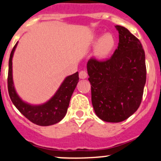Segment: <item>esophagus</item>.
I'll use <instances>...</instances> for the list:
<instances>
[{"label":"esophagus","mask_w":161,"mask_h":161,"mask_svg":"<svg viewBox=\"0 0 161 161\" xmlns=\"http://www.w3.org/2000/svg\"><path fill=\"white\" fill-rule=\"evenodd\" d=\"M87 75H87V72L86 71H81L80 72H79V78H80V79H86V78H87Z\"/></svg>","instance_id":"obj_1"}]
</instances>
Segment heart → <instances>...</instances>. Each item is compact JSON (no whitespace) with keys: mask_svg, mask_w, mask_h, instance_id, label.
I'll return each mask as SVG.
<instances>
[{"mask_svg":"<svg viewBox=\"0 0 161 161\" xmlns=\"http://www.w3.org/2000/svg\"><path fill=\"white\" fill-rule=\"evenodd\" d=\"M91 43L94 47V56L99 59H105L114 50L116 47V39L111 33H106L100 36L95 35L92 36Z\"/></svg>","mask_w":161,"mask_h":161,"instance_id":"b5f03b06","label":"heart"}]
</instances>
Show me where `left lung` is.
<instances>
[{
  "label": "left lung",
  "instance_id": "left-lung-1",
  "mask_svg": "<svg viewBox=\"0 0 161 161\" xmlns=\"http://www.w3.org/2000/svg\"><path fill=\"white\" fill-rule=\"evenodd\" d=\"M115 28L119 33L118 48L106 61L91 58L87 71L96 114L107 122L117 123L127 119L139 108L147 69L140 41L125 27Z\"/></svg>",
  "mask_w": 161,
  "mask_h": 161
}]
</instances>
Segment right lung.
<instances>
[{"instance_id": "1", "label": "right lung", "mask_w": 161, "mask_h": 161, "mask_svg": "<svg viewBox=\"0 0 161 161\" xmlns=\"http://www.w3.org/2000/svg\"><path fill=\"white\" fill-rule=\"evenodd\" d=\"M18 42L11 52L8 64V89L13 104L18 110L34 124L48 126L59 122L67 113L71 95L79 82V72L67 76L54 95L46 103L33 105L23 101L14 89L12 76V58Z\"/></svg>"}]
</instances>
